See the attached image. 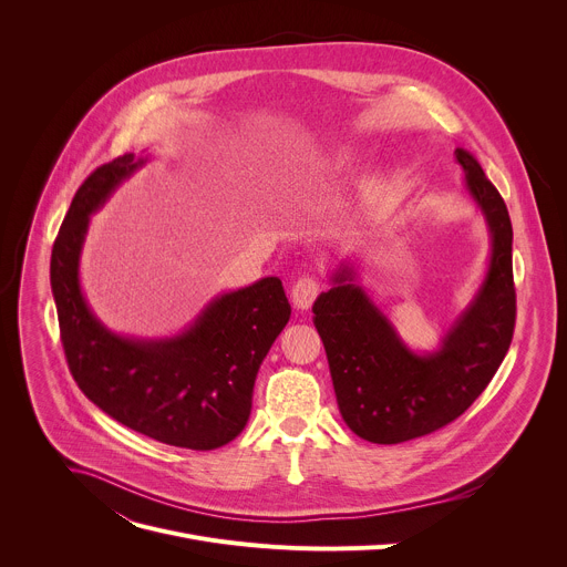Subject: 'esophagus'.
I'll use <instances>...</instances> for the list:
<instances>
[{
	"label": "esophagus",
	"instance_id": "obj_1",
	"mask_svg": "<svg viewBox=\"0 0 567 567\" xmlns=\"http://www.w3.org/2000/svg\"><path fill=\"white\" fill-rule=\"evenodd\" d=\"M318 293H320L318 280L305 276V278H300V280L293 285V289H291V300H293L296 309H302V311H305V309L311 307V302L316 300Z\"/></svg>",
	"mask_w": 567,
	"mask_h": 567
}]
</instances>
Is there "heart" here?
I'll use <instances>...</instances> for the list:
<instances>
[{
  "label": "heart",
  "mask_w": 567,
  "mask_h": 567,
  "mask_svg": "<svg viewBox=\"0 0 567 567\" xmlns=\"http://www.w3.org/2000/svg\"><path fill=\"white\" fill-rule=\"evenodd\" d=\"M352 164V152L350 147H332L328 152H322L307 161L302 173L305 175H337L343 173Z\"/></svg>",
  "instance_id": "obj_1"
}]
</instances>
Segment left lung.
<instances>
[{
	"instance_id": "1",
	"label": "left lung",
	"mask_w": 567,
	"mask_h": 567,
	"mask_svg": "<svg viewBox=\"0 0 567 567\" xmlns=\"http://www.w3.org/2000/svg\"><path fill=\"white\" fill-rule=\"evenodd\" d=\"M464 171L462 195L487 224L492 254L466 307L444 328L435 350L417 352L401 339L390 316L372 300L352 260L330 274L311 311L326 346L346 424L374 444L429 435L460 417L501 368L516 322L512 221L477 158L455 147Z\"/></svg>"
}]
</instances>
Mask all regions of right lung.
<instances>
[{"instance_id":"1","label":"right lung","mask_w":567,"mask_h":567,"mask_svg":"<svg viewBox=\"0 0 567 567\" xmlns=\"http://www.w3.org/2000/svg\"><path fill=\"white\" fill-rule=\"evenodd\" d=\"M147 164L134 152L78 188L51 251V291L69 370L90 401L123 426L171 446L210 451L247 426L258 370L291 316L276 276L215 296L188 328L143 339L110 330L83 285L90 219Z\"/></svg>"}]
</instances>
